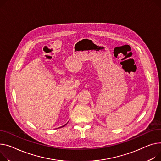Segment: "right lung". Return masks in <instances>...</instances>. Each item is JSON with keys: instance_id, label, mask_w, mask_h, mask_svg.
I'll list each match as a JSON object with an SVG mask.
<instances>
[{"instance_id": "add662e5", "label": "right lung", "mask_w": 161, "mask_h": 161, "mask_svg": "<svg viewBox=\"0 0 161 161\" xmlns=\"http://www.w3.org/2000/svg\"><path fill=\"white\" fill-rule=\"evenodd\" d=\"M67 123H68V122H67ZM67 124H65V125H63V126H61V127H58V128H61V127H64V126H65V125H67Z\"/></svg>"}]
</instances>
